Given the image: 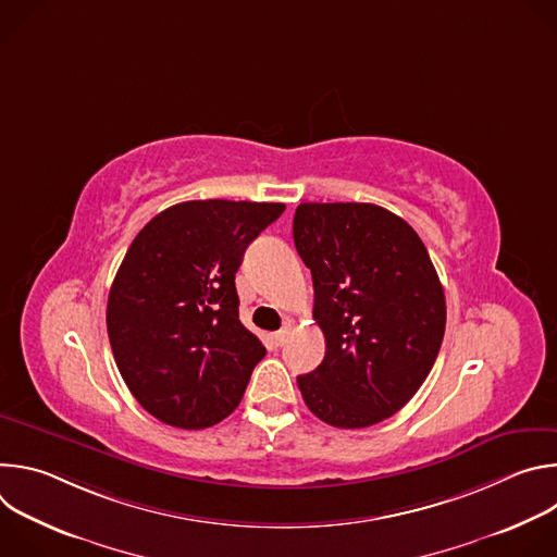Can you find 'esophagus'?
<instances>
[{
    "label": "esophagus",
    "instance_id": "34e87169",
    "mask_svg": "<svg viewBox=\"0 0 557 557\" xmlns=\"http://www.w3.org/2000/svg\"><path fill=\"white\" fill-rule=\"evenodd\" d=\"M288 335H290V322H288L284 329H280L277 333H273V335H271V339H273L277 346H282V344L286 342V337H288Z\"/></svg>",
    "mask_w": 557,
    "mask_h": 557
}]
</instances>
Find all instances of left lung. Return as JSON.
I'll list each match as a JSON object with an SVG mask.
<instances>
[{
    "label": "left lung",
    "mask_w": 557,
    "mask_h": 557,
    "mask_svg": "<svg viewBox=\"0 0 557 557\" xmlns=\"http://www.w3.org/2000/svg\"><path fill=\"white\" fill-rule=\"evenodd\" d=\"M295 249L310 269L326 357L297 376L324 423L359 430L399 412L445 335V293L417 231L370 202H301Z\"/></svg>",
    "instance_id": "left-lung-1"
}]
</instances>
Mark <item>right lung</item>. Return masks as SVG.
Listing matches in <instances>:
<instances>
[{
    "mask_svg": "<svg viewBox=\"0 0 557 557\" xmlns=\"http://www.w3.org/2000/svg\"><path fill=\"white\" fill-rule=\"evenodd\" d=\"M282 202L189 200L151 218L108 297L123 381L158 421L202 430L226 419L267 355L243 326L235 273Z\"/></svg>",
    "mask_w": 557,
    "mask_h": 557,
    "instance_id": "1",
    "label": "right lung"
}]
</instances>
